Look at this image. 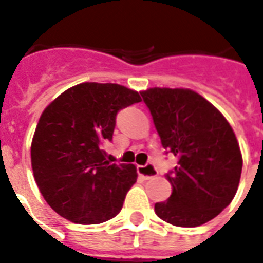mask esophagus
<instances>
[{
    "mask_svg": "<svg viewBox=\"0 0 263 263\" xmlns=\"http://www.w3.org/2000/svg\"><path fill=\"white\" fill-rule=\"evenodd\" d=\"M138 174L143 176L145 179H150L157 174V168L153 163H147L146 165H138Z\"/></svg>",
    "mask_w": 263,
    "mask_h": 263,
    "instance_id": "34e87169",
    "label": "esophagus"
}]
</instances>
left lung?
<instances>
[{"instance_id":"8db88e82","label":"left lung","mask_w":263,"mask_h":263,"mask_svg":"<svg viewBox=\"0 0 263 263\" xmlns=\"http://www.w3.org/2000/svg\"><path fill=\"white\" fill-rule=\"evenodd\" d=\"M140 95L163 147L178 157L167 175L171 196L154 204V211L171 225H203L237 192L243 158L233 129L208 100L190 89L150 88Z\"/></svg>"}]
</instances>
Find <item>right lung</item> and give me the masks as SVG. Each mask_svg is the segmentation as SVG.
I'll list each match as a JSON object with an SVG mask.
<instances>
[{"instance_id":"obj_1","label":"right lung","mask_w":263,"mask_h":263,"mask_svg":"<svg viewBox=\"0 0 263 263\" xmlns=\"http://www.w3.org/2000/svg\"><path fill=\"white\" fill-rule=\"evenodd\" d=\"M118 84L84 83L56 98L40 117L31 167L41 194L60 216L81 225L111 219L136 182L132 164L107 161L120 110L140 102Z\"/></svg>"}]
</instances>
